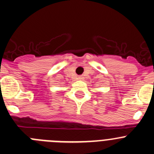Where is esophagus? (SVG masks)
Here are the masks:
<instances>
[{
    "label": "esophagus",
    "instance_id": "1",
    "mask_svg": "<svg viewBox=\"0 0 154 154\" xmlns=\"http://www.w3.org/2000/svg\"><path fill=\"white\" fill-rule=\"evenodd\" d=\"M83 79H84V77H83L82 75H79V80H82Z\"/></svg>",
    "mask_w": 154,
    "mask_h": 154
}]
</instances>
